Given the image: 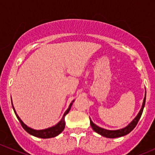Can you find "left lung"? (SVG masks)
<instances>
[{
  "label": "left lung",
  "instance_id": "obj_1",
  "mask_svg": "<svg viewBox=\"0 0 155 155\" xmlns=\"http://www.w3.org/2000/svg\"><path fill=\"white\" fill-rule=\"evenodd\" d=\"M146 93V92H145ZM145 99H146V94H145V96L144 98V101H143V104H142V106H141V110L139 111L138 112V115H137L135 118L133 119V121H131V123L126 126L125 128H121V129H118V130H107V129H104V128H100V127L97 126L96 125L92 122L90 119V124H91V127L92 128V129L95 131L96 133L98 134H101L102 136L104 137H106V138H118V137H121V136H124V135H126L128 134V133L131 132L135 126L137 125L138 124V121H139L140 118H141V115H142V112L143 110H144V105H145Z\"/></svg>",
  "mask_w": 155,
  "mask_h": 155
}]
</instances>
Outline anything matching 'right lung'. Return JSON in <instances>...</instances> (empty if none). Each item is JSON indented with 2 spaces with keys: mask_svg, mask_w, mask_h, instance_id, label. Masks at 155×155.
<instances>
[{
  "mask_svg": "<svg viewBox=\"0 0 155 155\" xmlns=\"http://www.w3.org/2000/svg\"><path fill=\"white\" fill-rule=\"evenodd\" d=\"M73 102H74V101H73L72 103H70L69 108H68L67 110L65 112L64 115H63V118H62L61 121H60V122H58V123L56 124V125H54V126L50 127V128H46V129H43V130H35V129H33V128H29L27 125H26L23 122L22 120L20 118V117L17 115L14 106H13V109H14L16 116H17V118H18L19 121L21 122L22 127L24 128V129L27 132H28L29 134H31V135H34V136L37 137V138H53V137L57 136L58 134H60V133L64 130L65 125H66V122H65V116H66V114H68V112H69V110H70L71 106H72V105H73Z\"/></svg>",
  "mask_w": 155,
  "mask_h": 155,
  "instance_id": "add662e5",
  "label": "right lung"
}]
</instances>
